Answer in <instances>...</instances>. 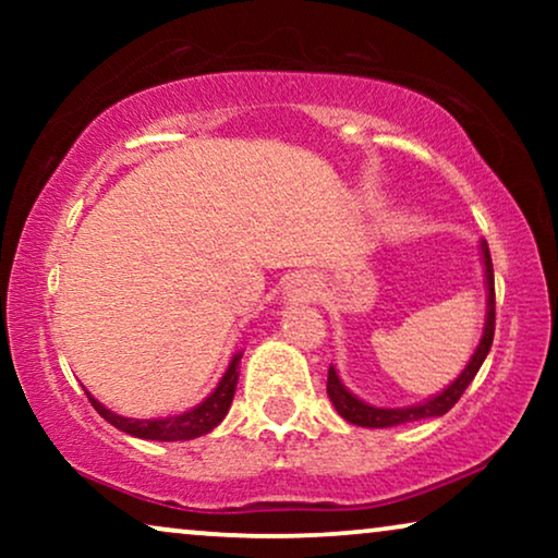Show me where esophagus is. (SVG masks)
<instances>
[{"label": "esophagus", "mask_w": 558, "mask_h": 558, "mask_svg": "<svg viewBox=\"0 0 558 558\" xmlns=\"http://www.w3.org/2000/svg\"><path fill=\"white\" fill-rule=\"evenodd\" d=\"M310 292H312V279L302 277V274H300V277L292 281V294L300 296V300H307Z\"/></svg>", "instance_id": "obj_1"}]
</instances>
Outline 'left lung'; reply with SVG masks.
<instances>
[{"mask_svg": "<svg viewBox=\"0 0 558 558\" xmlns=\"http://www.w3.org/2000/svg\"><path fill=\"white\" fill-rule=\"evenodd\" d=\"M483 262H485V279H487V323H485L483 340H480L475 355H472L468 368L460 373V378H457L452 386H447L439 396H434V399L424 403H416V407L376 409V407H368V403H363L361 399H355V396L340 384L338 373H335V368L330 365V371H327V396H330L335 409H338V414L345 418V422L355 426H368V429H384V426H399V424L418 422V418L441 416L447 414L457 401H460L464 388L472 384V378L477 376L480 365H483L487 353H490L493 335H495V277H493L490 248H487L485 241H483Z\"/></svg>", "mask_w": 558, "mask_h": 558, "instance_id": "8db88e82", "label": "left lung"}]
</instances>
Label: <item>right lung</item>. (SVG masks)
I'll return each mask as SVG.
<instances>
[{
    "label": "right lung",
    "instance_id": "1",
    "mask_svg": "<svg viewBox=\"0 0 558 558\" xmlns=\"http://www.w3.org/2000/svg\"><path fill=\"white\" fill-rule=\"evenodd\" d=\"M239 361L241 355H235L231 365H228L226 376L220 378V384L216 391H213L208 399H205L201 407L185 411V414L178 416H167V418H126L119 416L109 411L106 407H101L94 396H88L90 407H94L98 414H101L106 422L117 429L132 434V437H142V439H157V441H180V439H195L201 434H208L210 429L223 422V416L231 409L233 393H235V380H239Z\"/></svg>",
    "mask_w": 558,
    "mask_h": 558
}]
</instances>
